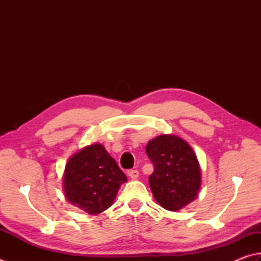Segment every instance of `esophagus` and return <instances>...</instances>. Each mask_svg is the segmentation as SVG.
<instances>
[{"label": "esophagus", "instance_id": "34e87169", "mask_svg": "<svg viewBox=\"0 0 261 261\" xmlns=\"http://www.w3.org/2000/svg\"><path fill=\"white\" fill-rule=\"evenodd\" d=\"M127 174H128V176L130 177L132 179H136L137 177H139V170H137V169H129L128 171H127Z\"/></svg>", "mask_w": 261, "mask_h": 261}]
</instances>
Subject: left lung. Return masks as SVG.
Listing matches in <instances>:
<instances>
[{
	"instance_id": "1",
	"label": "left lung",
	"mask_w": 261,
	"mask_h": 261,
	"mask_svg": "<svg viewBox=\"0 0 261 261\" xmlns=\"http://www.w3.org/2000/svg\"><path fill=\"white\" fill-rule=\"evenodd\" d=\"M145 152L154 167L150 188L162 208L176 211L195 199L201 169L189 143L175 135H160L147 143Z\"/></svg>"
}]
</instances>
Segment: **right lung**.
<instances>
[{
	"mask_svg": "<svg viewBox=\"0 0 261 261\" xmlns=\"http://www.w3.org/2000/svg\"><path fill=\"white\" fill-rule=\"evenodd\" d=\"M127 180L101 144H93L73 154L63 177L67 200L90 215H97L114 202L120 185Z\"/></svg>",
	"mask_w": 261,
	"mask_h": 261,
	"instance_id": "1",
	"label": "right lung"
}]
</instances>
